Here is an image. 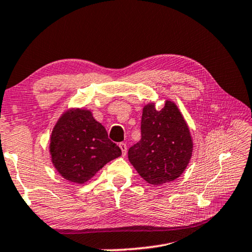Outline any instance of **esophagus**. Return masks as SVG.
Wrapping results in <instances>:
<instances>
[{
    "instance_id": "esophagus-1",
    "label": "esophagus",
    "mask_w": 252,
    "mask_h": 252,
    "mask_svg": "<svg viewBox=\"0 0 252 252\" xmlns=\"http://www.w3.org/2000/svg\"><path fill=\"white\" fill-rule=\"evenodd\" d=\"M119 147H120V149H121V151H122V155L126 156V149H127L126 143H125V142H121V143H120V145H119Z\"/></svg>"
}]
</instances>
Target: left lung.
<instances>
[{
	"mask_svg": "<svg viewBox=\"0 0 252 252\" xmlns=\"http://www.w3.org/2000/svg\"><path fill=\"white\" fill-rule=\"evenodd\" d=\"M193 147L189 127L175 102L166 99L161 110L150 102L142 109L140 141L130 148L127 157L147 183L162 185L185 171Z\"/></svg>",
	"mask_w": 252,
	"mask_h": 252,
	"instance_id": "8db88e82",
	"label": "left lung"
}]
</instances>
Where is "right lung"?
<instances>
[{
  "label": "right lung",
  "mask_w": 252,
  "mask_h": 252,
  "mask_svg": "<svg viewBox=\"0 0 252 252\" xmlns=\"http://www.w3.org/2000/svg\"><path fill=\"white\" fill-rule=\"evenodd\" d=\"M51 162L63 178L85 184L122 151L90 110L71 107L56 122L50 135Z\"/></svg>",
  "instance_id": "1"
}]
</instances>
